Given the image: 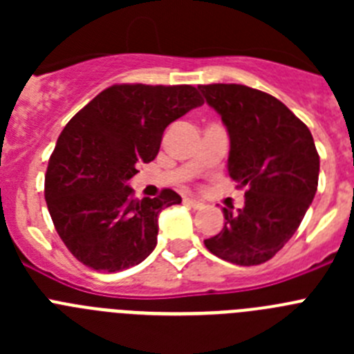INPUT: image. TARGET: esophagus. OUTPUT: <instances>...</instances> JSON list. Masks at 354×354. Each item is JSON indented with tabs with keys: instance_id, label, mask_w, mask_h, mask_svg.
I'll return each instance as SVG.
<instances>
[{
	"instance_id": "1",
	"label": "esophagus",
	"mask_w": 354,
	"mask_h": 354,
	"mask_svg": "<svg viewBox=\"0 0 354 354\" xmlns=\"http://www.w3.org/2000/svg\"><path fill=\"white\" fill-rule=\"evenodd\" d=\"M184 204H187L189 207H193V209L204 207V202H200V200H196V198H184Z\"/></svg>"
}]
</instances>
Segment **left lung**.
<instances>
[{"label": "left lung", "instance_id": "left-lung-1", "mask_svg": "<svg viewBox=\"0 0 354 354\" xmlns=\"http://www.w3.org/2000/svg\"><path fill=\"white\" fill-rule=\"evenodd\" d=\"M230 138L228 174L245 207L223 209L225 227L204 241L237 266L270 261L298 230L317 192L319 154L308 127L277 97L245 84H200Z\"/></svg>", "mask_w": 354, "mask_h": 354}]
</instances>
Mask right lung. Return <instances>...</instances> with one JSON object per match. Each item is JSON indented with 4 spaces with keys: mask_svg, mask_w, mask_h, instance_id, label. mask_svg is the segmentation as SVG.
Segmentation results:
<instances>
[{
    "mask_svg": "<svg viewBox=\"0 0 354 354\" xmlns=\"http://www.w3.org/2000/svg\"><path fill=\"white\" fill-rule=\"evenodd\" d=\"M202 104L192 84H113L71 118L49 158L44 195L77 261L117 273L152 253L159 212L183 198L171 189L134 198L129 180L158 156L171 122Z\"/></svg>",
    "mask_w": 354,
    "mask_h": 354,
    "instance_id": "obj_1",
    "label": "right lung"
}]
</instances>
